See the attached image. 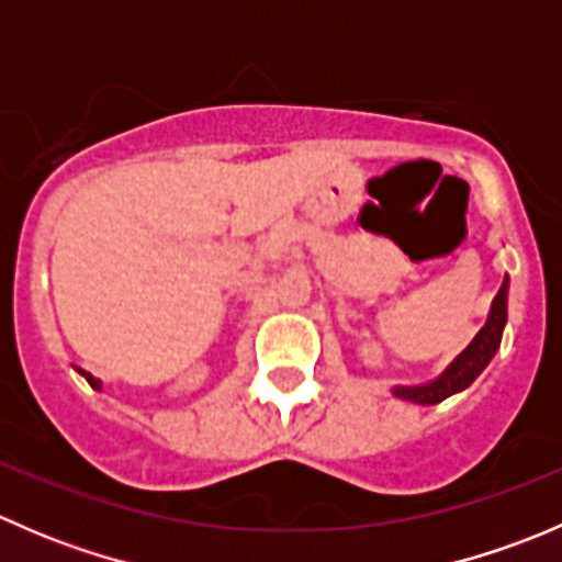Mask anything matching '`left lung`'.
Wrapping results in <instances>:
<instances>
[{
  "label": "left lung",
  "instance_id": "left-lung-1",
  "mask_svg": "<svg viewBox=\"0 0 562 562\" xmlns=\"http://www.w3.org/2000/svg\"><path fill=\"white\" fill-rule=\"evenodd\" d=\"M506 302H508V277L503 280L501 291H497L495 302H492L490 317H486L484 328L475 334L473 342L451 361L449 370L438 378V381L427 383V386H396L394 394L400 400L416 402V405H435V402H443L446 396L457 394V391L468 389L475 378L484 372V367L490 364L495 350L501 348L503 326H506Z\"/></svg>",
  "mask_w": 562,
  "mask_h": 562
}]
</instances>
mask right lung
<instances>
[{
  "label": "right lung",
  "instance_id": "right-lung-1",
  "mask_svg": "<svg viewBox=\"0 0 562 562\" xmlns=\"http://www.w3.org/2000/svg\"><path fill=\"white\" fill-rule=\"evenodd\" d=\"M81 375L87 378V381H89V386H92V389H100V381H98V378H92V375H89V372H83V370H81Z\"/></svg>",
  "mask_w": 562,
  "mask_h": 562
}]
</instances>
